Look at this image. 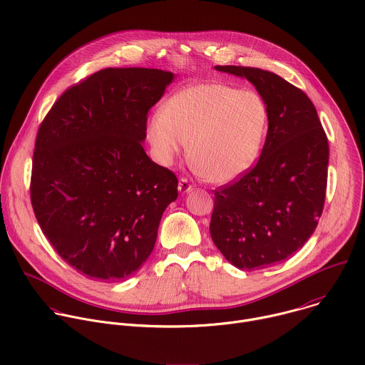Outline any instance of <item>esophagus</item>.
<instances>
[{"mask_svg":"<svg viewBox=\"0 0 365 365\" xmlns=\"http://www.w3.org/2000/svg\"><path fill=\"white\" fill-rule=\"evenodd\" d=\"M178 189H179V192H180V193H187V192H190V190L193 189V186H192V183H190L187 179L182 178V179L179 180V186H178Z\"/></svg>","mask_w":365,"mask_h":365,"instance_id":"34e87169","label":"esophagus"}]
</instances>
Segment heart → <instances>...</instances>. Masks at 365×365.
Masks as SVG:
<instances>
[{
    "label": "heart",
    "mask_w": 365,
    "mask_h": 365,
    "mask_svg": "<svg viewBox=\"0 0 365 365\" xmlns=\"http://www.w3.org/2000/svg\"><path fill=\"white\" fill-rule=\"evenodd\" d=\"M268 104L255 90L203 83L175 94L148 125L156 159L169 166L187 148L193 170L215 183L248 172L261 155Z\"/></svg>",
    "instance_id": "heart-1"
}]
</instances>
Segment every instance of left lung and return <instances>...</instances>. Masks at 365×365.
<instances>
[{
    "mask_svg": "<svg viewBox=\"0 0 365 365\" xmlns=\"http://www.w3.org/2000/svg\"><path fill=\"white\" fill-rule=\"evenodd\" d=\"M250 80L268 104L259 160L215 192L210 236L236 268L279 264L301 250L322 215L329 148L309 97L282 77L254 67L216 66Z\"/></svg>",
    "mask_w": 365,
    "mask_h": 365,
    "instance_id": "obj_1",
    "label": "left lung"
}]
</instances>
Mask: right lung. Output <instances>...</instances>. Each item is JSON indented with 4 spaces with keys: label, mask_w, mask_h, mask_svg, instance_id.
I'll list each match as a JSON object with an SVG mask.
<instances>
[{
    "label": "right lung",
    "mask_w": 365,
    "mask_h": 365,
    "mask_svg": "<svg viewBox=\"0 0 365 365\" xmlns=\"http://www.w3.org/2000/svg\"><path fill=\"white\" fill-rule=\"evenodd\" d=\"M173 74L104 68L70 86L37 132L30 197L56 252L91 279L135 274L152 254L176 175L146 155L148 113Z\"/></svg>",
    "instance_id": "add662e5"
}]
</instances>
